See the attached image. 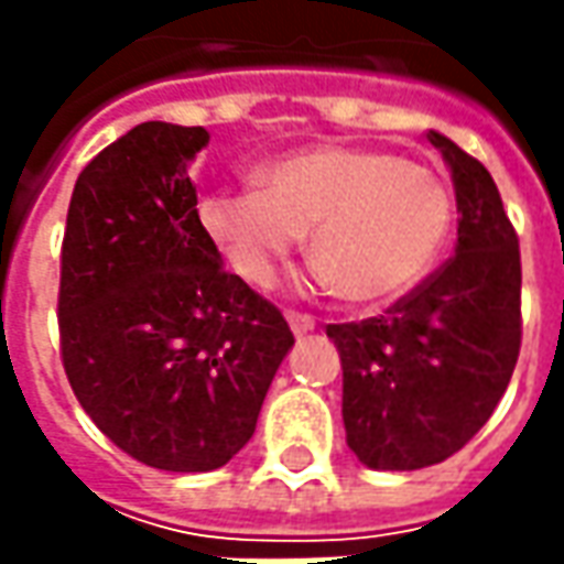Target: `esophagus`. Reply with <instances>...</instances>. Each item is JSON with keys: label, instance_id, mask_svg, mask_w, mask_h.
<instances>
[{"label": "esophagus", "instance_id": "obj_1", "mask_svg": "<svg viewBox=\"0 0 564 564\" xmlns=\"http://www.w3.org/2000/svg\"><path fill=\"white\" fill-rule=\"evenodd\" d=\"M289 326H292L294 336H307V333H314L316 319L311 314H297V311H292V314H289Z\"/></svg>", "mask_w": 564, "mask_h": 564}]
</instances>
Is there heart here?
Listing matches in <instances>:
<instances>
[{"mask_svg":"<svg viewBox=\"0 0 564 564\" xmlns=\"http://www.w3.org/2000/svg\"><path fill=\"white\" fill-rule=\"evenodd\" d=\"M209 194L200 219L250 285H272L304 231L316 279L358 304L411 292L445 248L452 191L430 165L373 147H314Z\"/></svg>","mask_w":564,"mask_h":564,"instance_id":"b5f03b06","label":"heart"}]
</instances>
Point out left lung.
Returning <instances> with one entry per match:
<instances>
[{"label": "left lung", "instance_id": "left-lung-1", "mask_svg": "<svg viewBox=\"0 0 564 564\" xmlns=\"http://www.w3.org/2000/svg\"><path fill=\"white\" fill-rule=\"evenodd\" d=\"M452 165L458 245L386 314L329 323L345 440L373 470H417L465 448L521 351V250L487 165L430 131Z\"/></svg>", "mask_w": 564, "mask_h": 564}]
</instances>
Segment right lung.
Returning <instances> with one entry per match:
<instances>
[{
  "instance_id": "add662e5",
  "label": "right lung",
  "mask_w": 564,
  "mask_h": 564,
  "mask_svg": "<svg viewBox=\"0 0 564 564\" xmlns=\"http://www.w3.org/2000/svg\"><path fill=\"white\" fill-rule=\"evenodd\" d=\"M204 128L143 121L77 175L62 238L58 355L124 455L200 474L257 430L294 345L282 311L219 263L187 163Z\"/></svg>"
}]
</instances>
